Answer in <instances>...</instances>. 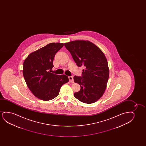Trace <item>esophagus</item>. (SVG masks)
I'll use <instances>...</instances> for the list:
<instances>
[{
  "instance_id": "esophagus-1",
  "label": "esophagus",
  "mask_w": 146,
  "mask_h": 146,
  "mask_svg": "<svg viewBox=\"0 0 146 146\" xmlns=\"http://www.w3.org/2000/svg\"><path fill=\"white\" fill-rule=\"evenodd\" d=\"M68 78H69V82H71V83H73L74 82L73 77V76H69Z\"/></svg>"
}]
</instances>
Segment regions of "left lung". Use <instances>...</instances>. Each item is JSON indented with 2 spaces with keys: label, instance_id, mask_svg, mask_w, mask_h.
<instances>
[{
  "label": "left lung",
  "instance_id": "obj_1",
  "mask_svg": "<svg viewBox=\"0 0 146 146\" xmlns=\"http://www.w3.org/2000/svg\"><path fill=\"white\" fill-rule=\"evenodd\" d=\"M64 46L77 65L84 68L81 77H74V82L81 87L74 97L84 103H93L104 94L109 79L108 62L104 53L89 41H73Z\"/></svg>",
  "mask_w": 146,
  "mask_h": 146
}]
</instances>
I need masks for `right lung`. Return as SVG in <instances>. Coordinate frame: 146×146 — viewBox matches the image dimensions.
Here are the masks:
<instances>
[{"label":"right lung","instance_id":"obj_1","mask_svg":"<svg viewBox=\"0 0 146 146\" xmlns=\"http://www.w3.org/2000/svg\"><path fill=\"white\" fill-rule=\"evenodd\" d=\"M63 45L61 43L47 44L30 53L24 60V80L33 94L39 99L49 101L55 98L61 86L69 81L65 75H58L51 72L55 55Z\"/></svg>","mask_w":146,"mask_h":146}]
</instances>
